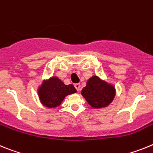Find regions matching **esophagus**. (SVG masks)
I'll use <instances>...</instances> for the list:
<instances>
[{
  "instance_id": "obj_1",
  "label": "esophagus",
  "mask_w": 153,
  "mask_h": 153,
  "mask_svg": "<svg viewBox=\"0 0 153 153\" xmlns=\"http://www.w3.org/2000/svg\"><path fill=\"white\" fill-rule=\"evenodd\" d=\"M75 88H76V90L77 91H80V89H81V85H80V84H75Z\"/></svg>"
}]
</instances>
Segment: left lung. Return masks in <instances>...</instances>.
I'll return each instance as SVG.
<instances>
[{
	"label": "left lung",
	"mask_w": 153,
	"mask_h": 153,
	"mask_svg": "<svg viewBox=\"0 0 153 153\" xmlns=\"http://www.w3.org/2000/svg\"><path fill=\"white\" fill-rule=\"evenodd\" d=\"M82 96L94 108H101L108 106L115 95L113 85L101 80L98 76H92L82 88Z\"/></svg>",
	"instance_id": "left-lung-1"
}]
</instances>
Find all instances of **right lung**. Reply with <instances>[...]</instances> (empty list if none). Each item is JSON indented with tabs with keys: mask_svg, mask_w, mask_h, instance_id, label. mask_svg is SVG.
<instances>
[{
	"mask_svg": "<svg viewBox=\"0 0 153 153\" xmlns=\"http://www.w3.org/2000/svg\"><path fill=\"white\" fill-rule=\"evenodd\" d=\"M76 92L74 85H65L58 77H52L42 83L38 88V95L42 104L48 108L60 105L65 96Z\"/></svg>",
	"mask_w": 153,
	"mask_h": 153,
	"instance_id": "add662e5",
	"label": "right lung"
}]
</instances>
